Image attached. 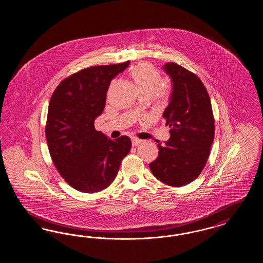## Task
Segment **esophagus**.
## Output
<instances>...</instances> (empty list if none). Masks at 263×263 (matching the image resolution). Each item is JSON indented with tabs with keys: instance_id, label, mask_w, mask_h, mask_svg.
<instances>
[{
	"instance_id": "34e87169",
	"label": "esophagus",
	"mask_w": 263,
	"mask_h": 263,
	"mask_svg": "<svg viewBox=\"0 0 263 263\" xmlns=\"http://www.w3.org/2000/svg\"><path fill=\"white\" fill-rule=\"evenodd\" d=\"M141 140H139V139H137V138H132V145L133 146H138V145H140L141 144Z\"/></svg>"
}]
</instances>
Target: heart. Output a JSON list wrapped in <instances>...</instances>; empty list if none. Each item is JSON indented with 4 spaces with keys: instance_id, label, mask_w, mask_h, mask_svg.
Here are the masks:
<instances>
[{
    "instance_id": "b5f03b06",
    "label": "heart",
    "mask_w": 263,
    "mask_h": 263,
    "mask_svg": "<svg viewBox=\"0 0 263 263\" xmlns=\"http://www.w3.org/2000/svg\"><path fill=\"white\" fill-rule=\"evenodd\" d=\"M130 77L136 85L140 96L146 95L152 97L155 95L161 101H164L168 98V88L162 85V76L150 64H139L131 71Z\"/></svg>"
}]
</instances>
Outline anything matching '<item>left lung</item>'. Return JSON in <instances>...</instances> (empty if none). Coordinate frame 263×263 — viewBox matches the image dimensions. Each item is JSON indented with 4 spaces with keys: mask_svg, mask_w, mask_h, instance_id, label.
<instances>
[{
    "mask_svg": "<svg viewBox=\"0 0 263 263\" xmlns=\"http://www.w3.org/2000/svg\"><path fill=\"white\" fill-rule=\"evenodd\" d=\"M173 89L163 113L171 138L149 164L155 177L166 185L184 186L195 180L210 155L215 134L212 105L200 79L175 63H165Z\"/></svg>",
    "mask_w": 263,
    "mask_h": 263,
    "instance_id": "8db88e82",
    "label": "left lung"
}]
</instances>
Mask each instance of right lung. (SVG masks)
<instances>
[{"label": "right lung", "mask_w": 263, "mask_h": 263, "mask_svg": "<svg viewBox=\"0 0 263 263\" xmlns=\"http://www.w3.org/2000/svg\"><path fill=\"white\" fill-rule=\"evenodd\" d=\"M129 64L81 70L63 80L51 97L45 127L51 158L67 183L81 192L109 186L131 150L130 138L111 140L95 128L111 80Z\"/></svg>", "instance_id": "1"}]
</instances>
